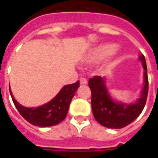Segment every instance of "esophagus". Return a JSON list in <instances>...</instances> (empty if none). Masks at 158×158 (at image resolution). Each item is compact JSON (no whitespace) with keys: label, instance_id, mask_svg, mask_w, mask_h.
I'll list each match as a JSON object with an SVG mask.
<instances>
[{"label":"esophagus","instance_id":"1","mask_svg":"<svg viewBox=\"0 0 158 158\" xmlns=\"http://www.w3.org/2000/svg\"><path fill=\"white\" fill-rule=\"evenodd\" d=\"M79 82H80L81 85H86V84L88 83V81H87V79H86L85 78H80V79H79Z\"/></svg>","mask_w":158,"mask_h":158}]
</instances>
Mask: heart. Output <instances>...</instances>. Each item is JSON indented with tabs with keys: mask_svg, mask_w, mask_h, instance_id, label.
<instances>
[{
	"mask_svg": "<svg viewBox=\"0 0 158 158\" xmlns=\"http://www.w3.org/2000/svg\"><path fill=\"white\" fill-rule=\"evenodd\" d=\"M113 45L110 44H104V45H97L89 51L85 56L84 57V62L88 64H95L96 62H99L102 59L106 57V56L114 55L116 52L113 51Z\"/></svg>",
	"mask_w": 158,
	"mask_h": 158,
	"instance_id": "1",
	"label": "heart"
}]
</instances>
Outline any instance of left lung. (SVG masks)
<instances>
[{"mask_svg":"<svg viewBox=\"0 0 158 158\" xmlns=\"http://www.w3.org/2000/svg\"><path fill=\"white\" fill-rule=\"evenodd\" d=\"M144 72V87L141 96L135 103L125 104L116 102L110 96L104 79L101 76H94L89 79V87L91 90V107L93 115L100 124L110 129H121L138 118L144 109L148 95V77L146 59L139 56Z\"/></svg>","mask_w":158,"mask_h":158,"instance_id":"obj_1","label":"left lung"}]
</instances>
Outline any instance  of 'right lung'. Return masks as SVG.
I'll list each match as a JSON object with an SVG mask.
<instances>
[{
	"instance_id": "right-lung-1",
	"label": "right lung",
	"mask_w": 158,
	"mask_h": 158,
	"mask_svg": "<svg viewBox=\"0 0 158 158\" xmlns=\"http://www.w3.org/2000/svg\"><path fill=\"white\" fill-rule=\"evenodd\" d=\"M79 86V81L65 85L51 102L35 108L23 106L14 99L11 89L10 94L16 108L25 120L33 125L50 127L58 124L65 118L68 114L69 104Z\"/></svg>"
}]
</instances>
